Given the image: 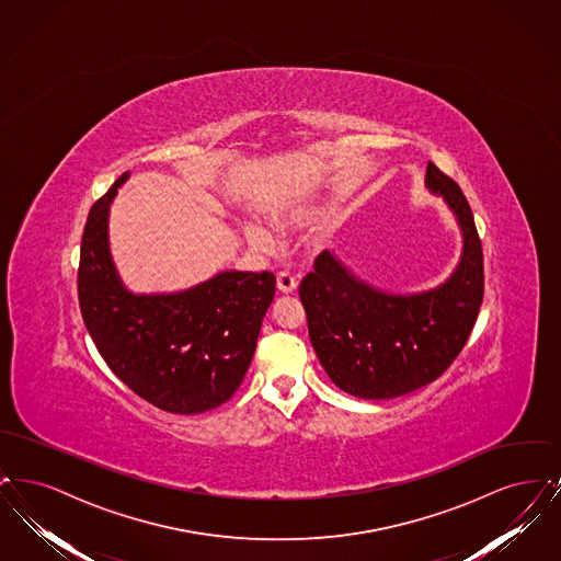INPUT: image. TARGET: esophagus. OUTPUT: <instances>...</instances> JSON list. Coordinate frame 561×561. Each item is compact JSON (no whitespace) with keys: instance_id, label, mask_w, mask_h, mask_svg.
I'll return each instance as SVG.
<instances>
[{"instance_id":"1","label":"esophagus","mask_w":561,"mask_h":561,"mask_svg":"<svg viewBox=\"0 0 561 561\" xmlns=\"http://www.w3.org/2000/svg\"><path fill=\"white\" fill-rule=\"evenodd\" d=\"M296 288H298V279L290 275L288 271H282L279 275H277V290L282 294H293L296 293Z\"/></svg>"}]
</instances>
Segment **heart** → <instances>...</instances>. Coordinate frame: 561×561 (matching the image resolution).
Masks as SVG:
<instances>
[{"mask_svg": "<svg viewBox=\"0 0 561 561\" xmlns=\"http://www.w3.org/2000/svg\"><path fill=\"white\" fill-rule=\"evenodd\" d=\"M316 220H318V214L313 213V210L275 214V218H273L275 227L282 229V231L305 229V227H311ZM243 236H245V240L254 250H261V252H273L275 250V236H273V231L268 229L267 225H263L259 220H245L243 222Z\"/></svg>", "mask_w": 561, "mask_h": 561, "instance_id": "1", "label": "heart"}]
</instances>
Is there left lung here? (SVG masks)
<instances>
[{"label":"left lung","instance_id":"obj_1","mask_svg":"<svg viewBox=\"0 0 561 561\" xmlns=\"http://www.w3.org/2000/svg\"><path fill=\"white\" fill-rule=\"evenodd\" d=\"M425 185L446 202L462 233L460 261L444 284L387 293L323 250L298 290L323 370L362 400H391L433 382L462 351L480 313L483 254L469 202L431 161Z\"/></svg>","mask_w":561,"mask_h":561}]
</instances>
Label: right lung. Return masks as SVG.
Listing matches in <instances>:
<instances>
[{"mask_svg": "<svg viewBox=\"0 0 561 561\" xmlns=\"http://www.w3.org/2000/svg\"><path fill=\"white\" fill-rule=\"evenodd\" d=\"M128 176L88 214L81 318L108 368L138 398L172 414H202L238 391L275 296V275L220 271L181 293H130L108 250V206Z\"/></svg>", "mask_w": 561, "mask_h": 561, "instance_id": "right-lung-1", "label": "right lung"}]
</instances>
